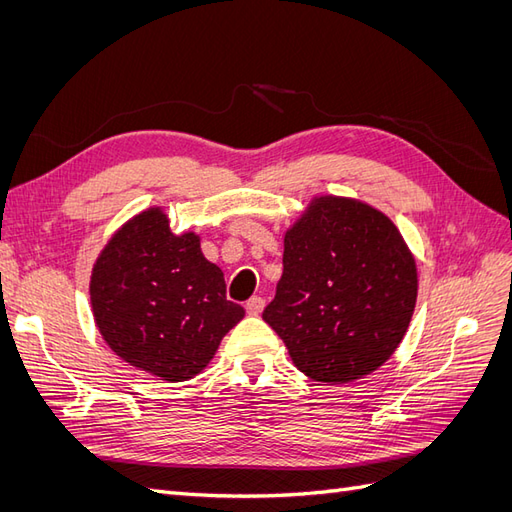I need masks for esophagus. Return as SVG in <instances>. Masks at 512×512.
<instances>
[{
	"label": "esophagus",
	"instance_id": "34e87169",
	"mask_svg": "<svg viewBox=\"0 0 512 512\" xmlns=\"http://www.w3.org/2000/svg\"><path fill=\"white\" fill-rule=\"evenodd\" d=\"M262 307H265V299L262 297H252L250 301H245V312L250 316H258L262 312Z\"/></svg>",
	"mask_w": 512,
	"mask_h": 512
}]
</instances>
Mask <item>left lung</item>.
Instances as JSON below:
<instances>
[{
  "label": "left lung",
  "instance_id": "obj_1",
  "mask_svg": "<svg viewBox=\"0 0 512 512\" xmlns=\"http://www.w3.org/2000/svg\"><path fill=\"white\" fill-rule=\"evenodd\" d=\"M416 262L397 226L361 200L314 198L284 237V273L262 318L316 382L376 371L404 339Z\"/></svg>",
  "mask_w": 512,
  "mask_h": 512
}]
</instances>
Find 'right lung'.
Listing matches in <instances>:
<instances>
[{"label":"right lung","instance_id":"obj_1","mask_svg":"<svg viewBox=\"0 0 512 512\" xmlns=\"http://www.w3.org/2000/svg\"><path fill=\"white\" fill-rule=\"evenodd\" d=\"M98 331L117 356L168 382L200 374L245 316L194 232L173 235L160 207L123 224L89 282Z\"/></svg>","mask_w":512,"mask_h":512}]
</instances>
